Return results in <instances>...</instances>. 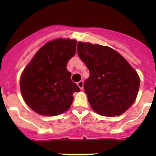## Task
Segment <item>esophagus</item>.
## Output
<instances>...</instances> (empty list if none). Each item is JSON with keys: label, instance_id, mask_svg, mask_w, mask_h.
I'll use <instances>...</instances> for the list:
<instances>
[{"label": "esophagus", "instance_id": "34e87169", "mask_svg": "<svg viewBox=\"0 0 156 156\" xmlns=\"http://www.w3.org/2000/svg\"><path fill=\"white\" fill-rule=\"evenodd\" d=\"M77 86L80 88V90H83V80L79 81V82L77 83Z\"/></svg>", "mask_w": 156, "mask_h": 156}]
</instances>
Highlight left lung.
I'll list each match as a JSON object with an SVG mask.
<instances>
[{
    "mask_svg": "<svg viewBox=\"0 0 156 156\" xmlns=\"http://www.w3.org/2000/svg\"><path fill=\"white\" fill-rule=\"evenodd\" d=\"M77 52L90 71L83 87L94 111L104 116L125 112L138 93L137 72L109 47L78 42Z\"/></svg>",
    "mask_w": 156,
    "mask_h": 156,
    "instance_id": "1",
    "label": "left lung"
}]
</instances>
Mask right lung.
<instances>
[{
	"label": "right lung",
	"instance_id": "obj_1",
	"mask_svg": "<svg viewBox=\"0 0 156 156\" xmlns=\"http://www.w3.org/2000/svg\"><path fill=\"white\" fill-rule=\"evenodd\" d=\"M76 50V41L53 40L45 44L23 70L20 89L25 102L40 115L54 116L71 106L80 88L66 69Z\"/></svg>",
	"mask_w": 156,
	"mask_h": 156
}]
</instances>
